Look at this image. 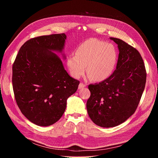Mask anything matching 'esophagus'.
Returning a JSON list of instances; mask_svg holds the SVG:
<instances>
[{
	"mask_svg": "<svg viewBox=\"0 0 158 158\" xmlns=\"http://www.w3.org/2000/svg\"><path fill=\"white\" fill-rule=\"evenodd\" d=\"M84 87H85V85L83 82H80V84L78 85V89H82Z\"/></svg>",
	"mask_w": 158,
	"mask_h": 158,
	"instance_id": "obj_1",
	"label": "esophagus"
}]
</instances>
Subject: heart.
I'll list each match as a JSON object with an SVG mask.
<instances>
[{"mask_svg":"<svg viewBox=\"0 0 158 158\" xmlns=\"http://www.w3.org/2000/svg\"><path fill=\"white\" fill-rule=\"evenodd\" d=\"M118 60V52L113 44L96 38H91L81 44L67 60L70 74L78 78L85 70L88 77L102 82L112 74Z\"/></svg>","mask_w":158,"mask_h":158,"instance_id":"obj_1","label":"heart"}]
</instances>
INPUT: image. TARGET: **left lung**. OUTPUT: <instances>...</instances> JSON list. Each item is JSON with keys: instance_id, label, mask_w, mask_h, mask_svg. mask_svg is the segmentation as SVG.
<instances>
[{"instance_id": "8db88e82", "label": "left lung", "mask_w": 158, "mask_h": 158, "mask_svg": "<svg viewBox=\"0 0 158 158\" xmlns=\"http://www.w3.org/2000/svg\"><path fill=\"white\" fill-rule=\"evenodd\" d=\"M119 51L116 70L99 84H89L86 107L89 117L99 127H116L134 114L146 82L144 61L138 51L118 38L110 37Z\"/></svg>"}]
</instances>
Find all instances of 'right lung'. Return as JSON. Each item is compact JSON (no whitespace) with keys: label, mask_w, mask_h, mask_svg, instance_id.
Listing matches in <instances>:
<instances>
[{"label":"right lung","mask_w":158,"mask_h":158,"mask_svg":"<svg viewBox=\"0 0 158 158\" xmlns=\"http://www.w3.org/2000/svg\"><path fill=\"white\" fill-rule=\"evenodd\" d=\"M64 33L36 37L24 43L12 66L14 97L21 112L38 126L58 121L79 80L69 75L53 51L61 52Z\"/></svg>","instance_id":"1"}]
</instances>
